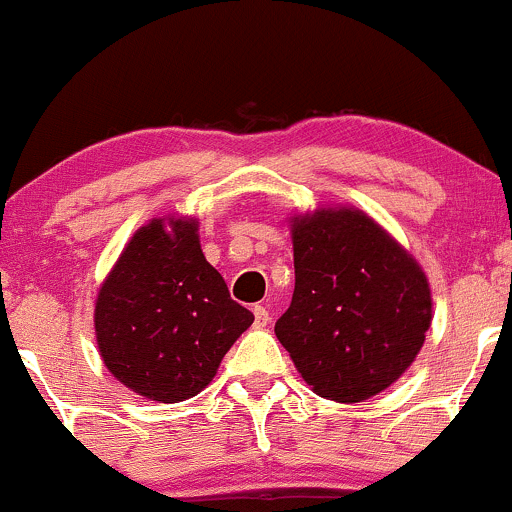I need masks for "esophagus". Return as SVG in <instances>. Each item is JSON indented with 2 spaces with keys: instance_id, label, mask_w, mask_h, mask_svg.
<instances>
[{
  "instance_id": "1",
  "label": "esophagus",
  "mask_w": 512,
  "mask_h": 512,
  "mask_svg": "<svg viewBox=\"0 0 512 512\" xmlns=\"http://www.w3.org/2000/svg\"><path fill=\"white\" fill-rule=\"evenodd\" d=\"M252 313H255L257 327H267L269 320H272V315H269V310L264 308V305H255V310H252Z\"/></svg>"
}]
</instances>
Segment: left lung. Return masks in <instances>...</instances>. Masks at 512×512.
Listing matches in <instances>:
<instances>
[{"label": "left lung", "instance_id": "8db88e82", "mask_svg": "<svg viewBox=\"0 0 512 512\" xmlns=\"http://www.w3.org/2000/svg\"><path fill=\"white\" fill-rule=\"evenodd\" d=\"M291 238L296 289L276 339L320 397L378 395L414 363L431 327L424 269L358 209L293 216Z\"/></svg>", "mask_w": 512, "mask_h": 512}]
</instances>
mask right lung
I'll return each instance as SVG.
<instances>
[{"mask_svg":"<svg viewBox=\"0 0 512 512\" xmlns=\"http://www.w3.org/2000/svg\"><path fill=\"white\" fill-rule=\"evenodd\" d=\"M199 221L151 219L134 233L96 298V342L122 385L154 402L199 395L255 320L204 257Z\"/></svg>","mask_w":512,"mask_h":512,"instance_id":"obj_1","label":"right lung"}]
</instances>
